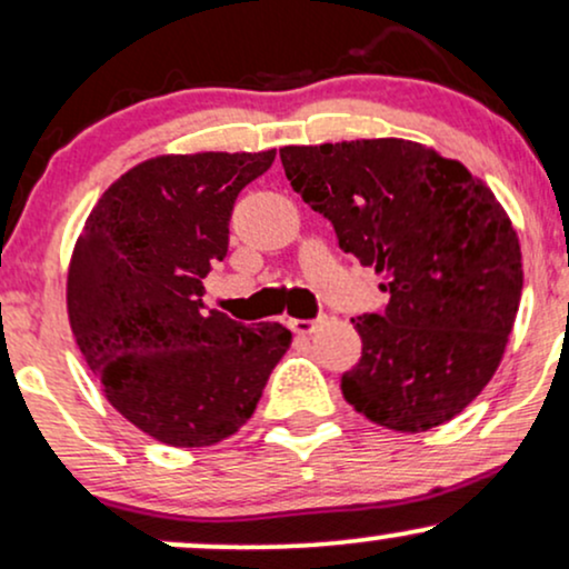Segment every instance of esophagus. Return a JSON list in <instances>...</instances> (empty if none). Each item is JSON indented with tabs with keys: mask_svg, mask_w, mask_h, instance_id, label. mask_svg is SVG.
Here are the masks:
<instances>
[{
	"mask_svg": "<svg viewBox=\"0 0 569 569\" xmlns=\"http://www.w3.org/2000/svg\"><path fill=\"white\" fill-rule=\"evenodd\" d=\"M287 325H290V329L296 335H311L313 329H317L319 319H290V321H287Z\"/></svg>",
	"mask_w": 569,
	"mask_h": 569,
	"instance_id": "esophagus-1",
	"label": "esophagus"
}]
</instances>
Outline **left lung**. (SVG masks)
<instances>
[{"label":"left lung","mask_w":569,"mask_h":569,"mask_svg":"<svg viewBox=\"0 0 569 569\" xmlns=\"http://www.w3.org/2000/svg\"><path fill=\"white\" fill-rule=\"evenodd\" d=\"M296 192L340 250L382 277L385 311L350 319L361 359L342 396L375 425L422 432L486 388L522 296L517 231L459 160L406 139L284 147Z\"/></svg>","instance_id":"1"}]
</instances>
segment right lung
Masks as SVG:
<instances>
[{"mask_svg":"<svg viewBox=\"0 0 569 569\" xmlns=\"http://www.w3.org/2000/svg\"><path fill=\"white\" fill-rule=\"evenodd\" d=\"M277 150L152 158L110 184L68 271V317L87 367L131 425L177 448L213 446L256 411L292 332L244 327L202 303L229 250L237 194Z\"/></svg>","mask_w":569,"mask_h":569,"instance_id":"1","label":"right lung"}]
</instances>
